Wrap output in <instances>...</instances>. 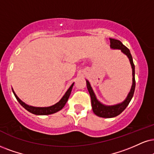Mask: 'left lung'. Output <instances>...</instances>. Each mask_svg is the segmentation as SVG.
Instances as JSON below:
<instances>
[{"mask_svg":"<svg viewBox=\"0 0 154 154\" xmlns=\"http://www.w3.org/2000/svg\"><path fill=\"white\" fill-rule=\"evenodd\" d=\"M110 47L111 49H118V50H121V52L123 54H125L128 57L129 59L131 66L132 68V86L131 88V90L128 93V96L126 98V99L121 102L120 103L116 104V105L112 106H107L104 105L102 103H100L96 98V94L93 90L91 86L90 83L88 81L86 80V85L87 88L90 94L91 98V106L92 109L94 113L96 116L102 118H113L119 116L120 113L124 111L125 109L128 106V103H130L131 100L132 99L133 96H134V91H135L136 86V81H135V66H134V62H133V58L129 49L126 48L122 43L119 40L114 38H110Z\"/></svg>","mask_w":154,"mask_h":154,"instance_id":"8db88e82","label":"left lung"}]
</instances>
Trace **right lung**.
I'll list each match as a JSON object with an SVG mask.
<instances>
[{"mask_svg":"<svg viewBox=\"0 0 154 154\" xmlns=\"http://www.w3.org/2000/svg\"><path fill=\"white\" fill-rule=\"evenodd\" d=\"M73 84L74 83H72L71 86L69 87V88L68 89L67 91L65 93V94L63 95V96L61 98V99H60L58 103H56V104H54V105L53 106H48V107H35V106L28 105V104L25 103L23 101H22V100H20L18 96H17V95L16 94V93H15L13 88H12V91H13V94H14L15 97L16 98V99L19 102V103H20L25 109H26L28 111H29L30 113H33V114L39 115V116L50 115L60 111V110L64 107V106L66 105V102H67L68 98H69L70 95H71V92L72 91V88H73Z\"/></svg>","mask_w":154,"mask_h":154,"instance_id":"right-lung-1","label":"right lung"}]
</instances>
